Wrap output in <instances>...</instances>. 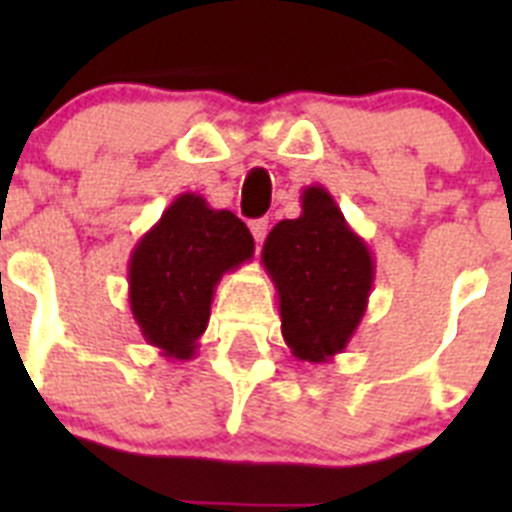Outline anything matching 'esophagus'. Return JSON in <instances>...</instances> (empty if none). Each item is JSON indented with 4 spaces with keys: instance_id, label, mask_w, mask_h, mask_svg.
<instances>
[{
    "instance_id": "esophagus-1",
    "label": "esophagus",
    "mask_w": 512,
    "mask_h": 512,
    "mask_svg": "<svg viewBox=\"0 0 512 512\" xmlns=\"http://www.w3.org/2000/svg\"><path fill=\"white\" fill-rule=\"evenodd\" d=\"M248 228H251V233H253V238H256V243H264L266 233H269V220H264V217H261V220H253V223L248 225Z\"/></svg>"
}]
</instances>
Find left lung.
Segmentation results:
<instances>
[{
	"label": "left lung",
	"instance_id": "8db88e82",
	"mask_svg": "<svg viewBox=\"0 0 512 512\" xmlns=\"http://www.w3.org/2000/svg\"><path fill=\"white\" fill-rule=\"evenodd\" d=\"M300 202V217L266 235L261 261L277 287L289 351L300 361L328 364L364 320L377 266L328 189L305 187Z\"/></svg>",
	"mask_w": 512,
	"mask_h": 512
}]
</instances>
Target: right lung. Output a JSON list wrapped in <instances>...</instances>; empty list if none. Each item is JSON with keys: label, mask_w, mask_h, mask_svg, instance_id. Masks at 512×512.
Wrapping results in <instances>:
<instances>
[{"label": "right lung", "mask_w": 512, "mask_h": 512, "mask_svg": "<svg viewBox=\"0 0 512 512\" xmlns=\"http://www.w3.org/2000/svg\"><path fill=\"white\" fill-rule=\"evenodd\" d=\"M253 259V235L230 210L184 192L130 251L128 302L148 346L171 361L197 356L220 279Z\"/></svg>", "instance_id": "obj_1"}]
</instances>
